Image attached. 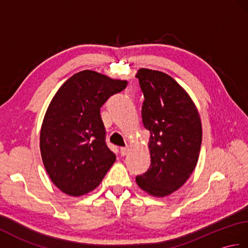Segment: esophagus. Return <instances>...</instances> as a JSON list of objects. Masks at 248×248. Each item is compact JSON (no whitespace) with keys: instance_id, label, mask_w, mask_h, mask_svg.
Segmentation results:
<instances>
[{"instance_id":"esophagus-1","label":"esophagus","mask_w":248,"mask_h":248,"mask_svg":"<svg viewBox=\"0 0 248 248\" xmlns=\"http://www.w3.org/2000/svg\"><path fill=\"white\" fill-rule=\"evenodd\" d=\"M128 151H129V148H128V147H125V148H121L120 149V154H121V155L124 156L125 155L128 154Z\"/></svg>"}]
</instances>
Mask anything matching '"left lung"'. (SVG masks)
Masks as SVG:
<instances>
[{"mask_svg":"<svg viewBox=\"0 0 248 248\" xmlns=\"http://www.w3.org/2000/svg\"><path fill=\"white\" fill-rule=\"evenodd\" d=\"M135 77L145 97L141 118L150 132L151 157L149 170L135 180L147 194L163 198L178 191L197 165L202 120L192 98L170 76L140 68Z\"/></svg>","mask_w":248,"mask_h":248,"instance_id":"left-lung-1","label":"left lung"}]
</instances>
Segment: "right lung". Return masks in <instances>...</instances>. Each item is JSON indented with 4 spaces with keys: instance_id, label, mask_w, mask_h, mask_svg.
<instances>
[{
    "instance_id": "right-lung-1",
    "label": "right lung",
    "mask_w": 248,
    "mask_h": 248,
    "mask_svg": "<svg viewBox=\"0 0 248 248\" xmlns=\"http://www.w3.org/2000/svg\"><path fill=\"white\" fill-rule=\"evenodd\" d=\"M128 85L93 70L73 75L52 98L40 129L46 172L62 193L78 197L93 191L116 161L105 144L100 108Z\"/></svg>"
}]
</instances>
